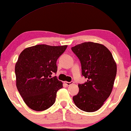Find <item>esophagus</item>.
<instances>
[{
  "instance_id": "1",
  "label": "esophagus",
  "mask_w": 131,
  "mask_h": 131,
  "mask_svg": "<svg viewBox=\"0 0 131 131\" xmlns=\"http://www.w3.org/2000/svg\"><path fill=\"white\" fill-rule=\"evenodd\" d=\"M64 84L67 86H70L73 83V81H70V82H68V81H64Z\"/></svg>"
}]
</instances>
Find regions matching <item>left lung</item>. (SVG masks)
<instances>
[{
    "label": "left lung",
    "mask_w": 131,
    "mask_h": 131,
    "mask_svg": "<svg viewBox=\"0 0 131 131\" xmlns=\"http://www.w3.org/2000/svg\"><path fill=\"white\" fill-rule=\"evenodd\" d=\"M81 65V75L88 80L78 84L79 92L73 97L75 105L93 112L110 96L116 75V64L111 52L102 44L84 42L72 48Z\"/></svg>",
    "instance_id": "8db88e82"
}]
</instances>
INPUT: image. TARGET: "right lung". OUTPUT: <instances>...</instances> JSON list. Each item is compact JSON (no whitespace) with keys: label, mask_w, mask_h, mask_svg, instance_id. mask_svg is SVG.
<instances>
[{"label":"right lung","mask_w":131,"mask_h":131,"mask_svg":"<svg viewBox=\"0 0 131 131\" xmlns=\"http://www.w3.org/2000/svg\"><path fill=\"white\" fill-rule=\"evenodd\" d=\"M67 47L37 45L19 54L15 65L16 87L30 108L43 111L54 104L62 83L51 75L57 72L56 61Z\"/></svg>","instance_id":"1"}]
</instances>
